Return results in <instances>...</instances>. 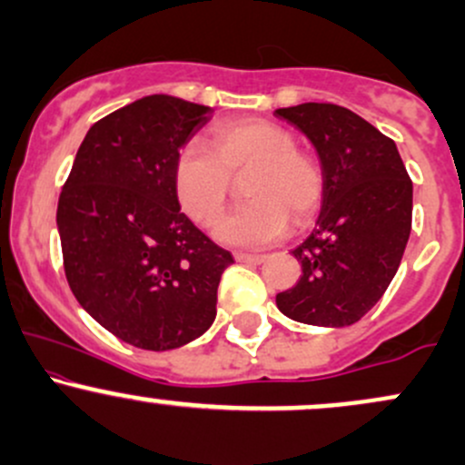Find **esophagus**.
Segmentation results:
<instances>
[{
	"instance_id": "34e87169",
	"label": "esophagus",
	"mask_w": 465,
	"mask_h": 465,
	"mask_svg": "<svg viewBox=\"0 0 465 465\" xmlns=\"http://www.w3.org/2000/svg\"><path fill=\"white\" fill-rule=\"evenodd\" d=\"M233 258L238 260V262H247V264H262L264 262V255H258V253H236Z\"/></svg>"
}]
</instances>
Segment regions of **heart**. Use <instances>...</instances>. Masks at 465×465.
Returning <instances> with one entry per match:
<instances>
[{
    "label": "heart",
    "instance_id": "obj_1",
    "mask_svg": "<svg viewBox=\"0 0 465 465\" xmlns=\"http://www.w3.org/2000/svg\"><path fill=\"white\" fill-rule=\"evenodd\" d=\"M251 170L247 205L218 223L216 238L233 247H266L295 225H308L322 210L325 174L312 154L297 148L291 131L262 117L225 120L210 133V148L188 142L173 165L181 210L207 227L225 212L232 177Z\"/></svg>",
    "mask_w": 465,
    "mask_h": 465
}]
</instances>
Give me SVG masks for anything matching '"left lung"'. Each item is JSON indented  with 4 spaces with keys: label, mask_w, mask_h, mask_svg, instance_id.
Instances as JSON below:
<instances>
[{
    "label": "left lung",
    "mask_w": 465,
    "mask_h": 465,
    "mask_svg": "<svg viewBox=\"0 0 465 465\" xmlns=\"http://www.w3.org/2000/svg\"><path fill=\"white\" fill-rule=\"evenodd\" d=\"M317 148L325 196L317 227L292 251L297 284L277 292V308L295 322L343 328L385 295L411 233L413 183L391 137L330 103L277 109Z\"/></svg>",
    "instance_id": "8db88e82"
}]
</instances>
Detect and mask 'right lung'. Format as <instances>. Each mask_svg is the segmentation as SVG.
<instances>
[{"label": "right lung", "mask_w": 465, "mask_h": 465, "mask_svg": "<svg viewBox=\"0 0 465 465\" xmlns=\"http://www.w3.org/2000/svg\"><path fill=\"white\" fill-rule=\"evenodd\" d=\"M207 114L163 94L114 111L84 135L58 199L74 297L135 348L174 350L205 332L233 262L181 212L173 185L174 157Z\"/></svg>", "instance_id": "add662e5"}]
</instances>
